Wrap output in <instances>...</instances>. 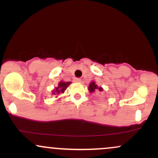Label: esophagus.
<instances>
[{"label": "esophagus", "instance_id": "obj_1", "mask_svg": "<svg viewBox=\"0 0 158 158\" xmlns=\"http://www.w3.org/2000/svg\"><path fill=\"white\" fill-rule=\"evenodd\" d=\"M74 82H77V83H79L81 82V79H79V78H76L75 79H74Z\"/></svg>", "mask_w": 158, "mask_h": 158}]
</instances>
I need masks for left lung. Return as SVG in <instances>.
<instances>
[{
	"instance_id": "1",
	"label": "left lung",
	"mask_w": 158,
	"mask_h": 158,
	"mask_svg": "<svg viewBox=\"0 0 158 158\" xmlns=\"http://www.w3.org/2000/svg\"><path fill=\"white\" fill-rule=\"evenodd\" d=\"M88 90H89L90 93H94L95 91H102L103 88L102 87H98L95 81H92L88 86Z\"/></svg>"
}]
</instances>
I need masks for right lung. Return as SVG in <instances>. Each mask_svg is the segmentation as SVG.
<instances>
[{
    "label": "right lung",
    "mask_w": 158,
    "mask_h": 158,
    "mask_svg": "<svg viewBox=\"0 0 158 158\" xmlns=\"http://www.w3.org/2000/svg\"><path fill=\"white\" fill-rule=\"evenodd\" d=\"M71 84L70 81H60L58 84V86L56 87L55 89L52 90V95H56L57 97V96H59V94H63L64 92V90L68 88V87Z\"/></svg>",
    "instance_id": "add662e5"
}]
</instances>
